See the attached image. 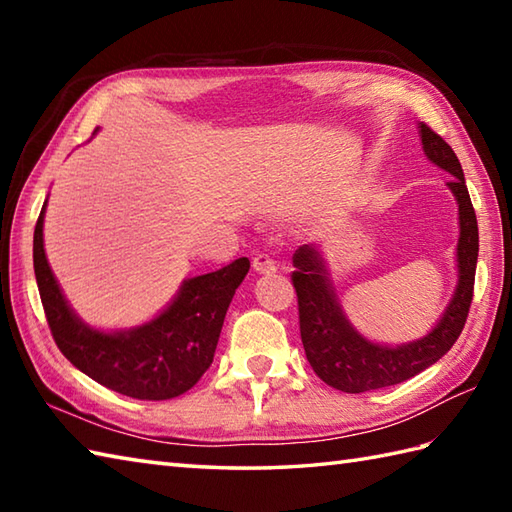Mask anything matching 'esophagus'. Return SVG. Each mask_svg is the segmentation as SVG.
<instances>
[{"label":"esophagus","instance_id":"34e87169","mask_svg":"<svg viewBox=\"0 0 512 512\" xmlns=\"http://www.w3.org/2000/svg\"><path fill=\"white\" fill-rule=\"evenodd\" d=\"M253 270L255 273H262V275H268V273H275L277 270V262L270 255L266 253H259L253 257Z\"/></svg>","mask_w":512,"mask_h":512}]
</instances>
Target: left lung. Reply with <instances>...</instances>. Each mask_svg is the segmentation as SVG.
Returning a JSON list of instances; mask_svg holds the SVG:
<instances>
[{
  "label": "left lung",
  "mask_w": 512,
  "mask_h": 512,
  "mask_svg": "<svg viewBox=\"0 0 512 512\" xmlns=\"http://www.w3.org/2000/svg\"><path fill=\"white\" fill-rule=\"evenodd\" d=\"M420 138L427 158L453 176L447 184L460 206V281L444 317L424 339L400 347L369 343L343 317L319 250L306 244L292 255L295 270L290 277L297 290L299 330L306 358L323 383L345 394H365V391L398 385L424 372L451 350L469 317L477 250H480L475 209L466 189L462 165L453 149L424 123H420Z\"/></svg>",
  "instance_id": "obj_1"
}]
</instances>
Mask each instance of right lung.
I'll return each mask as SVG.
<instances>
[{
    "label": "right lung",
    "instance_id": "right-lung-1",
    "mask_svg": "<svg viewBox=\"0 0 512 512\" xmlns=\"http://www.w3.org/2000/svg\"><path fill=\"white\" fill-rule=\"evenodd\" d=\"M43 213L32 242V262L43 312L61 354L103 387L138 400H169L189 391L213 363L226 310L250 262L187 279L171 306L140 328L105 334L92 330L65 303L43 250Z\"/></svg>",
    "mask_w": 512,
    "mask_h": 512
}]
</instances>
